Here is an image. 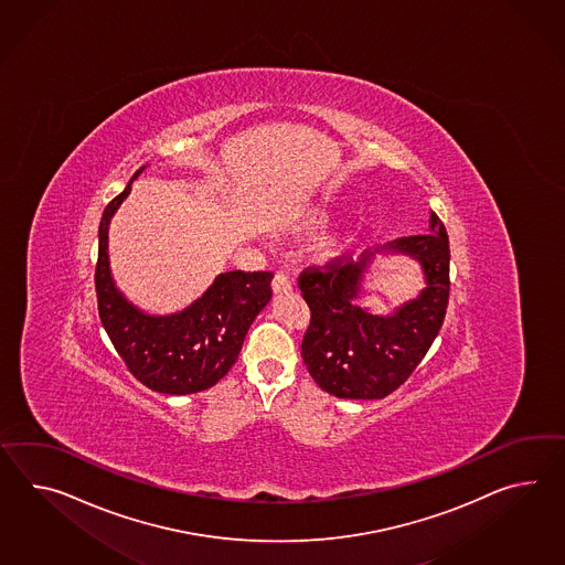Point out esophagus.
<instances>
[{
	"label": "esophagus",
	"instance_id": "obj_1",
	"mask_svg": "<svg viewBox=\"0 0 565 565\" xmlns=\"http://www.w3.org/2000/svg\"><path fill=\"white\" fill-rule=\"evenodd\" d=\"M274 291L276 294L291 291V277L288 276V271H277L276 277H274Z\"/></svg>",
	"mask_w": 565,
	"mask_h": 565
}]
</instances>
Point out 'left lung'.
Listing matches in <instances>:
<instances>
[{"mask_svg":"<svg viewBox=\"0 0 565 565\" xmlns=\"http://www.w3.org/2000/svg\"><path fill=\"white\" fill-rule=\"evenodd\" d=\"M390 250L423 263L427 288L394 317H372L353 303L372 255L361 262L337 257L306 267L298 286L310 308L302 359L322 390L339 398H385L398 390L427 355L449 303V236L430 214V233L399 236Z\"/></svg>","mask_w":565,"mask_h":565,"instance_id":"obj_1","label":"left lung"}]
</instances>
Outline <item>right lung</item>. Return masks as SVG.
Returning <instances> with one entry per match:
<instances>
[{"label":"right lung","instance_id":"1","mask_svg":"<svg viewBox=\"0 0 565 565\" xmlns=\"http://www.w3.org/2000/svg\"><path fill=\"white\" fill-rule=\"evenodd\" d=\"M145 167H140L138 173ZM132 178V180H135ZM118 193L99 221L96 294L102 324L128 372L161 394H193L231 372L248 327L271 298V271H226L206 294L171 317H149L114 288L108 263V226L130 192Z\"/></svg>","mask_w":565,"mask_h":565}]
</instances>
